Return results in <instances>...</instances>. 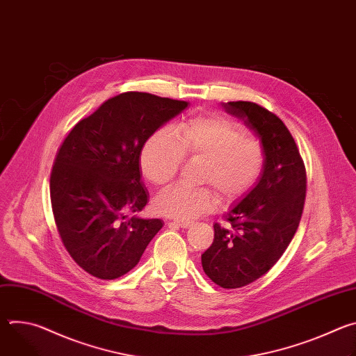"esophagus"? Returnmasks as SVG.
<instances>
[{
	"instance_id": "1",
	"label": "esophagus",
	"mask_w": 356,
	"mask_h": 356,
	"mask_svg": "<svg viewBox=\"0 0 356 356\" xmlns=\"http://www.w3.org/2000/svg\"><path fill=\"white\" fill-rule=\"evenodd\" d=\"M169 224L177 225V227H180V228H188V227L191 225V222H190V221H180V220H173V221H170Z\"/></svg>"
}]
</instances>
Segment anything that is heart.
<instances>
[{"instance_id": "obj_1", "label": "heart", "mask_w": 356, "mask_h": 356, "mask_svg": "<svg viewBox=\"0 0 356 356\" xmlns=\"http://www.w3.org/2000/svg\"><path fill=\"white\" fill-rule=\"evenodd\" d=\"M186 156L202 158L200 183L211 186L221 200L234 201L249 193L262 177L266 166L264 142L243 135L235 121L220 114L200 115L176 129H161L142 147L140 168L143 175L158 186L168 184L180 170ZM216 204L213 191L177 183L155 198L159 214L190 220L209 213Z\"/></svg>"}]
</instances>
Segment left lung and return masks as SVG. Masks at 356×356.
<instances>
[{
    "mask_svg": "<svg viewBox=\"0 0 356 356\" xmlns=\"http://www.w3.org/2000/svg\"><path fill=\"white\" fill-rule=\"evenodd\" d=\"M241 118L266 149V166L258 184L214 224V241L201 255L206 275L224 289L255 282L280 259L291 242L306 200V166L283 121L250 101L222 104Z\"/></svg>",
    "mask_w": 356,
    "mask_h": 356,
    "instance_id": "1",
    "label": "left lung"
}]
</instances>
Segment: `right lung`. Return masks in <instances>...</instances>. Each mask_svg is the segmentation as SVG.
Here are the masks:
<instances>
[{"label": "right lung", "instance_id": "add662e5", "mask_svg": "<svg viewBox=\"0 0 356 356\" xmlns=\"http://www.w3.org/2000/svg\"><path fill=\"white\" fill-rule=\"evenodd\" d=\"M187 104L122 92L79 121L63 140L50 173V201L66 250L91 276L113 280L128 273L163 227L162 220L128 213H139L149 197L140 181L142 146Z\"/></svg>", "mask_w": 356, "mask_h": 356}]
</instances>
